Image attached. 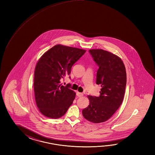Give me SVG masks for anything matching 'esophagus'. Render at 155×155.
<instances>
[{
    "label": "esophagus",
    "mask_w": 155,
    "mask_h": 155,
    "mask_svg": "<svg viewBox=\"0 0 155 155\" xmlns=\"http://www.w3.org/2000/svg\"><path fill=\"white\" fill-rule=\"evenodd\" d=\"M76 95L78 96L79 97H81L83 96L84 94H83V93H80V92H76Z\"/></svg>",
    "instance_id": "esophagus-1"
}]
</instances>
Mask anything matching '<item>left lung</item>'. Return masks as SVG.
<instances>
[{"label": "left lung", "mask_w": 155, "mask_h": 155, "mask_svg": "<svg viewBox=\"0 0 155 155\" xmlns=\"http://www.w3.org/2000/svg\"><path fill=\"white\" fill-rule=\"evenodd\" d=\"M89 52L99 67L96 84L101 86V90L99 97L87 96L90 104L82 113L88 121L98 124L107 121L120 107L127 75L124 62L117 56L102 49H92Z\"/></svg>", "instance_id": "left-lung-1"}]
</instances>
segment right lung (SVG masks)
Returning a JSON list of instances; mask_svg holds the SVG:
<instances>
[{"instance_id":"right-lung-1","label":"right lung","mask_w":155,"mask_h":155,"mask_svg":"<svg viewBox=\"0 0 155 155\" xmlns=\"http://www.w3.org/2000/svg\"><path fill=\"white\" fill-rule=\"evenodd\" d=\"M86 51L56 45L40 57L35 69L34 90L37 107L43 115L60 118L73 103L76 93L69 85L60 84V80L71 74L72 66Z\"/></svg>"}]
</instances>
